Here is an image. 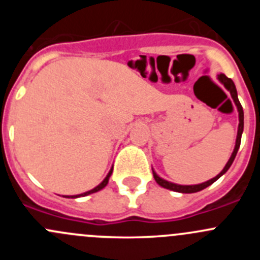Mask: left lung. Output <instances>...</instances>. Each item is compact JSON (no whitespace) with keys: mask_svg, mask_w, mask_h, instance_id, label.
I'll return each mask as SVG.
<instances>
[{"mask_svg":"<svg viewBox=\"0 0 260 260\" xmlns=\"http://www.w3.org/2000/svg\"><path fill=\"white\" fill-rule=\"evenodd\" d=\"M217 80H219L220 83H221L222 85L225 86V89H226V90L230 93V95H232L233 101H234L235 106H237V108H238V113H239V125H238L237 141H235L234 151H233V153H232V156H230L229 161L226 162V165H225V167H224V169H222V171L220 172L219 175H216V176H215L214 179L205 181V182H203V183H199V185H179V183L170 182V181H167V180L162 179V177H159L158 175H157L156 172H154V170L152 169V172H153L154 180H156V182L158 183L159 186H162V187L169 188V190L176 191V192H181V193H193V192H198V191L204 190V188H206V187H208V186H210L211 183H214L215 181L219 180L220 177H221L222 175H224L225 172H226L228 170L230 169V166H232L233 161H234L235 156H237V153H238V149H239V147H240V141H242V135H243V129H244V112H243L242 104H240L239 99H238V91H237V88H235L234 81L230 79V78H228L225 74H219V75H217Z\"/></svg>","mask_w":260,"mask_h":260,"instance_id":"1","label":"left lung"}]
</instances>
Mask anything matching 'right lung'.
Instances as JSON below:
<instances>
[{
  "mask_svg": "<svg viewBox=\"0 0 260 260\" xmlns=\"http://www.w3.org/2000/svg\"><path fill=\"white\" fill-rule=\"evenodd\" d=\"M112 172H113V167H112L111 169V171L108 172V175H107L106 176V179H104L103 181H102L101 183H99L98 186H95V187L94 188H91V190H89V191H86V192H83V193H79V195H72V196H64V198H68V199H77V198H81V196H88V195H90V193H94V192H98V191H101L102 188H104L107 186V183H108V181H109V177H111V175H112Z\"/></svg>",
  "mask_w": 260,
  "mask_h": 260,
  "instance_id": "add662e5",
  "label": "right lung"
}]
</instances>
